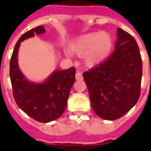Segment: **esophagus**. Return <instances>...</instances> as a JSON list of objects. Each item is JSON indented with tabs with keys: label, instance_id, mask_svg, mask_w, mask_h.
<instances>
[{
	"label": "esophagus",
	"instance_id": "esophagus-1",
	"mask_svg": "<svg viewBox=\"0 0 151 151\" xmlns=\"http://www.w3.org/2000/svg\"><path fill=\"white\" fill-rule=\"evenodd\" d=\"M76 79L78 81H81L83 79V76H82V73L81 72V71L79 70H77V72H76Z\"/></svg>",
	"mask_w": 151,
	"mask_h": 151
}]
</instances>
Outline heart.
Instances as JSON below:
<instances>
[{
	"label": "heart",
	"instance_id": "heart-1",
	"mask_svg": "<svg viewBox=\"0 0 151 151\" xmlns=\"http://www.w3.org/2000/svg\"><path fill=\"white\" fill-rule=\"evenodd\" d=\"M112 48V40L106 33L88 34L70 46L71 52L85 55V63L88 66L98 63L107 56Z\"/></svg>",
	"mask_w": 151,
	"mask_h": 151
}]
</instances>
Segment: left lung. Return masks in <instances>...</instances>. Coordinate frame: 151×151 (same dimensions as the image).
I'll return each instance as SVG.
<instances>
[{"label": "left lung", "mask_w": 151, "mask_h": 151, "mask_svg": "<svg viewBox=\"0 0 151 151\" xmlns=\"http://www.w3.org/2000/svg\"><path fill=\"white\" fill-rule=\"evenodd\" d=\"M115 50L83 73L92 110L99 117L116 120L129 112L140 96L143 63L136 40L118 28Z\"/></svg>", "instance_id": "left-lung-1"}]
</instances>
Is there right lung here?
I'll list each match as a JSON object with an SVG mask.
<instances>
[{
	"label": "right lung",
	"instance_id": "add662e5",
	"mask_svg": "<svg viewBox=\"0 0 151 151\" xmlns=\"http://www.w3.org/2000/svg\"><path fill=\"white\" fill-rule=\"evenodd\" d=\"M45 32L39 26L26 32L15 45L10 60L11 83L13 97L18 106L39 122L47 123L59 118L66 109L71 87L75 81L74 67L55 71L43 84L27 81L18 66L17 53L20 42L28 37Z\"/></svg>",
	"mask_w": 151,
	"mask_h": 151
}]
</instances>
